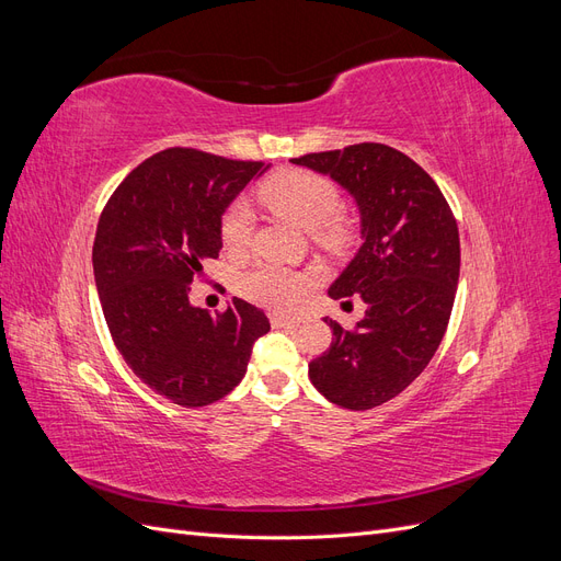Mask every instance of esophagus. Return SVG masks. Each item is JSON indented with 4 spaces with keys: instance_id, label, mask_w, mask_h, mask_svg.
Segmentation results:
<instances>
[{
    "instance_id": "esophagus-1",
    "label": "esophagus",
    "mask_w": 561,
    "mask_h": 561,
    "mask_svg": "<svg viewBox=\"0 0 561 561\" xmlns=\"http://www.w3.org/2000/svg\"><path fill=\"white\" fill-rule=\"evenodd\" d=\"M271 322H274V328H297L304 322V316L299 313H271Z\"/></svg>"
}]
</instances>
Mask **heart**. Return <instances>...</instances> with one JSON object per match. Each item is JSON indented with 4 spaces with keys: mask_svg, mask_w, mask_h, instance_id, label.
Here are the masks:
<instances>
[{
    "mask_svg": "<svg viewBox=\"0 0 561 561\" xmlns=\"http://www.w3.org/2000/svg\"><path fill=\"white\" fill-rule=\"evenodd\" d=\"M264 206L304 231L313 233L320 243L339 245L344 241V225L339 222L342 196L336 186L322 175L309 171H283L260 186ZM222 243L227 250H241L252 233V213L245 201H236L222 217ZM311 278L299 271L278 264H260L241 276L239 290L254 304L268 309H290L307 295Z\"/></svg>",
    "mask_w": 561,
    "mask_h": 561,
    "instance_id": "1",
    "label": "heart"
}]
</instances>
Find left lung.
<instances>
[{
    "mask_svg": "<svg viewBox=\"0 0 561 561\" xmlns=\"http://www.w3.org/2000/svg\"><path fill=\"white\" fill-rule=\"evenodd\" d=\"M346 190L363 245L328 295L367 304L353 332L332 318V344L311 360V383L330 402L371 410L410 386L447 332L461 268L458 227L439 186L402 151L363 142L293 159Z\"/></svg>",
    "mask_w": 561,
    "mask_h": 561,
    "instance_id": "left-lung-1",
    "label": "left lung"
}]
</instances>
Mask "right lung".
<instances>
[{
	"label": "right lung",
	"instance_id": "right-lung-1",
	"mask_svg": "<svg viewBox=\"0 0 561 561\" xmlns=\"http://www.w3.org/2000/svg\"><path fill=\"white\" fill-rule=\"evenodd\" d=\"M268 165L163 149L116 186L100 215L93 274L110 334L133 375L182 407H206L241 383L252 344L271 330L233 297L215 318L190 304L203 264L222 250V215Z\"/></svg>",
	"mask_w": 561,
	"mask_h": 561
}]
</instances>
